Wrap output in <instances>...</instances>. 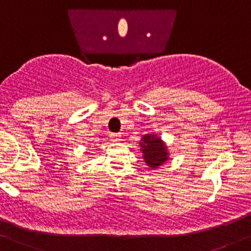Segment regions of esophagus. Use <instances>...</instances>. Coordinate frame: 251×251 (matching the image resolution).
Masks as SVG:
<instances>
[{
  "label": "esophagus",
  "instance_id": "obj_1",
  "mask_svg": "<svg viewBox=\"0 0 251 251\" xmlns=\"http://www.w3.org/2000/svg\"><path fill=\"white\" fill-rule=\"evenodd\" d=\"M121 138H122L121 134H110V140L112 141V143H120Z\"/></svg>",
  "mask_w": 251,
  "mask_h": 251
}]
</instances>
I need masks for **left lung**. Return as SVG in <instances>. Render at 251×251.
Returning <instances> with one entry per match:
<instances>
[{"label": "left lung", "mask_w": 251, "mask_h": 251, "mask_svg": "<svg viewBox=\"0 0 251 251\" xmlns=\"http://www.w3.org/2000/svg\"><path fill=\"white\" fill-rule=\"evenodd\" d=\"M140 151L143 152L145 163L151 169H157L169 159L167 145L159 136L146 134L140 140Z\"/></svg>", "instance_id": "left-lung-1"}]
</instances>
